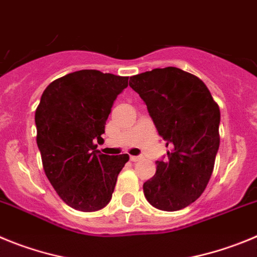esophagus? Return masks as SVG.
<instances>
[{"mask_svg":"<svg viewBox=\"0 0 257 257\" xmlns=\"http://www.w3.org/2000/svg\"><path fill=\"white\" fill-rule=\"evenodd\" d=\"M142 157L141 156H131V161H133V163H137V161H140Z\"/></svg>","mask_w":257,"mask_h":257,"instance_id":"1","label":"esophagus"}]
</instances>
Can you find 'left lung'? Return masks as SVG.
<instances>
[{
  "mask_svg": "<svg viewBox=\"0 0 257 257\" xmlns=\"http://www.w3.org/2000/svg\"><path fill=\"white\" fill-rule=\"evenodd\" d=\"M129 85L170 147L143 183L145 197L164 211L184 209L202 195L212 174L220 143L219 106L202 80L173 66L133 75Z\"/></svg>",
  "mask_w": 257,
  "mask_h": 257,
  "instance_id": "8db88e82",
  "label": "left lung"
}]
</instances>
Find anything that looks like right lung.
<instances>
[{
    "label": "right lung",
    "mask_w": 257,
    "mask_h": 257,
    "mask_svg": "<svg viewBox=\"0 0 257 257\" xmlns=\"http://www.w3.org/2000/svg\"><path fill=\"white\" fill-rule=\"evenodd\" d=\"M128 77L79 70L54 80L36 110L37 145L50 183L66 205L97 211L110 202L129 156L97 150L117 94Z\"/></svg>",
    "instance_id": "right-lung-1"
}]
</instances>
